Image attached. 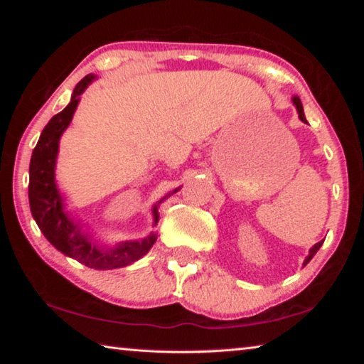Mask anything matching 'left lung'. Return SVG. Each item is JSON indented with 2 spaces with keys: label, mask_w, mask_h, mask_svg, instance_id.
Segmentation results:
<instances>
[{
  "label": "left lung",
  "mask_w": 364,
  "mask_h": 364,
  "mask_svg": "<svg viewBox=\"0 0 364 364\" xmlns=\"http://www.w3.org/2000/svg\"><path fill=\"white\" fill-rule=\"evenodd\" d=\"M292 102H294V106H295V107H297V112H299V119H300L301 122H305V123H306V119H305V114H304V106H301V101L299 100V96H294V97H292ZM323 242H324V241H321V242H318V244H315V245H313V247L310 249V254H308V257L305 258V262H304V264H306L308 262H310V260H311V258H313V257H315V254H316V252L319 250V247H321V245H323Z\"/></svg>",
  "instance_id": "1"
}]
</instances>
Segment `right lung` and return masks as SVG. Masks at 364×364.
I'll return each instance as SVG.
<instances>
[{"label": "right lung", "instance_id": "add662e5", "mask_svg": "<svg viewBox=\"0 0 364 364\" xmlns=\"http://www.w3.org/2000/svg\"><path fill=\"white\" fill-rule=\"evenodd\" d=\"M95 78L96 75L90 73L82 82H78L67 107L54 115L48 122V125L43 128L38 143L32 152V159H30L28 202L30 212H32L40 231L59 252H63L67 257L75 258L85 267L95 269H114L139 260L151 250L157 236L152 232L141 241H127L112 249L97 247L96 244L90 241L88 234L82 232L80 223H75L70 218V215L65 212L64 199L58 189L56 178H54L59 139L65 128L70 125L73 112L77 110L80 102V95L88 88V85ZM178 189H175L173 193H176ZM162 200H159L152 208L154 226L159 221L157 205Z\"/></svg>", "mask_w": 364, "mask_h": 364}]
</instances>
